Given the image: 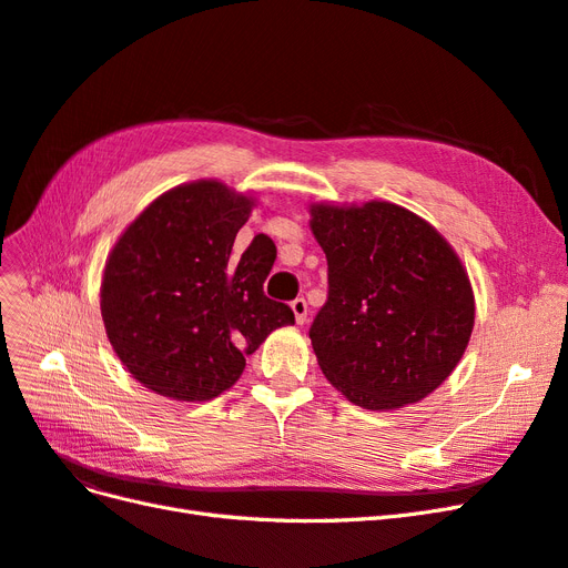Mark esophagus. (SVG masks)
I'll return each mask as SVG.
<instances>
[{"label":"esophagus","mask_w":568,"mask_h":568,"mask_svg":"<svg viewBox=\"0 0 568 568\" xmlns=\"http://www.w3.org/2000/svg\"><path fill=\"white\" fill-rule=\"evenodd\" d=\"M291 311H294L296 322H298V324H303V322H305V317H307V303H305V298H296L294 303H291Z\"/></svg>","instance_id":"esophagus-1"}]
</instances>
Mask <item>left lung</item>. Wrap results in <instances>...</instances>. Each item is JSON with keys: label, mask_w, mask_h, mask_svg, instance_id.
<instances>
[{"label": "left lung", "mask_w": 568, "mask_h": 568, "mask_svg": "<svg viewBox=\"0 0 568 568\" xmlns=\"http://www.w3.org/2000/svg\"><path fill=\"white\" fill-rule=\"evenodd\" d=\"M311 230L329 265V298L311 326L326 382L376 412L424 400L453 374L474 329L459 255L390 201L311 203Z\"/></svg>", "instance_id": "left-lung-1"}]
</instances>
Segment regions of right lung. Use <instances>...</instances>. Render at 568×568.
Instances as JSON below:
<instances>
[{
    "label": "right lung",
    "mask_w": 568,
    "mask_h": 568,
    "mask_svg": "<svg viewBox=\"0 0 568 568\" xmlns=\"http://www.w3.org/2000/svg\"><path fill=\"white\" fill-rule=\"evenodd\" d=\"M255 196L220 180L168 189L113 244L101 274V320L120 363L149 390L180 403L232 388L246 355L294 324L263 284L277 257L257 234L234 257Z\"/></svg>",
    "instance_id": "1"
}]
</instances>
